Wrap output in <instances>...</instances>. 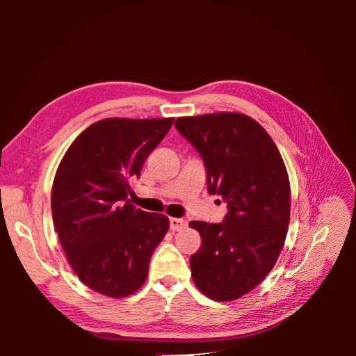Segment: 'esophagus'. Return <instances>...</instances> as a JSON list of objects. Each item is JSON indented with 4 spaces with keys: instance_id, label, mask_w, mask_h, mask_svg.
I'll return each instance as SVG.
<instances>
[{
    "instance_id": "esophagus-1",
    "label": "esophagus",
    "mask_w": 356,
    "mask_h": 356,
    "mask_svg": "<svg viewBox=\"0 0 356 356\" xmlns=\"http://www.w3.org/2000/svg\"><path fill=\"white\" fill-rule=\"evenodd\" d=\"M188 222L185 218H179V217H171L170 218V228L171 231H182L184 228H186Z\"/></svg>"
}]
</instances>
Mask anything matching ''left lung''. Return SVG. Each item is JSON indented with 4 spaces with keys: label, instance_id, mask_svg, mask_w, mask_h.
<instances>
[{
    "label": "left lung",
    "instance_id": "1",
    "mask_svg": "<svg viewBox=\"0 0 356 356\" xmlns=\"http://www.w3.org/2000/svg\"><path fill=\"white\" fill-rule=\"evenodd\" d=\"M174 125L200 153L209 194L228 207L222 223H190L202 238L190 259L193 282L211 300H237L266 278L283 249L291 216L284 162L266 130L241 113L177 118Z\"/></svg>",
    "mask_w": 356,
    "mask_h": 356
}]
</instances>
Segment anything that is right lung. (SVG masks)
Listing matches in <instances>:
<instances>
[{"label": "right lung", "instance_id": "obj_1", "mask_svg": "<svg viewBox=\"0 0 356 356\" xmlns=\"http://www.w3.org/2000/svg\"><path fill=\"white\" fill-rule=\"evenodd\" d=\"M174 118H108L86 128L59 163L51 216L74 274L111 298L139 291L168 217L136 208L128 194Z\"/></svg>", "mask_w": 356, "mask_h": 356}]
</instances>
